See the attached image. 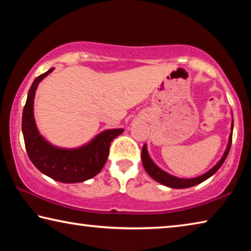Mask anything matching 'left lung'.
I'll use <instances>...</instances> for the list:
<instances>
[{
    "mask_svg": "<svg viewBox=\"0 0 251 251\" xmlns=\"http://www.w3.org/2000/svg\"><path fill=\"white\" fill-rule=\"evenodd\" d=\"M232 129H233V122H232V125H231V134H230V136H229V143H228L227 150H226V151H225L223 158L218 161V164L216 165L215 167H212L209 172H207L206 174H203V175H201V176L196 177V178H192V179H181V178H177V177H174L172 175H169V174H167L166 172H164V171H161L159 167H157L156 165L152 163L151 157L148 156L146 145H144L143 150H142L143 166H144V168H145V171L147 172L148 175H150L152 178V179L157 180L158 182H160V184H163L165 186L171 187V188H188V187H192V186L201 184V182L205 181L210 176L214 175V174L217 172L220 167H222L224 161L226 160L227 156L229 154V151H230V147H231Z\"/></svg>",
    "mask_w": 251,
    "mask_h": 251,
    "instance_id": "8db88e82",
    "label": "left lung"
}]
</instances>
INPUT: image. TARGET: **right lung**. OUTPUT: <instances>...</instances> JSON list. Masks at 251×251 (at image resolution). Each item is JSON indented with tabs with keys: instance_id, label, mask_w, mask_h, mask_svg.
<instances>
[{
	"instance_id": "right-lung-1",
	"label": "right lung",
	"mask_w": 251,
	"mask_h": 251,
	"mask_svg": "<svg viewBox=\"0 0 251 251\" xmlns=\"http://www.w3.org/2000/svg\"><path fill=\"white\" fill-rule=\"evenodd\" d=\"M54 69L34 79L23 108L22 131L29 159L41 173L61 182H80L96 176L107 160L110 143L123 129H108L97 135L87 145L63 150L50 145L40 135L33 115L34 95L39 83Z\"/></svg>"
}]
</instances>
